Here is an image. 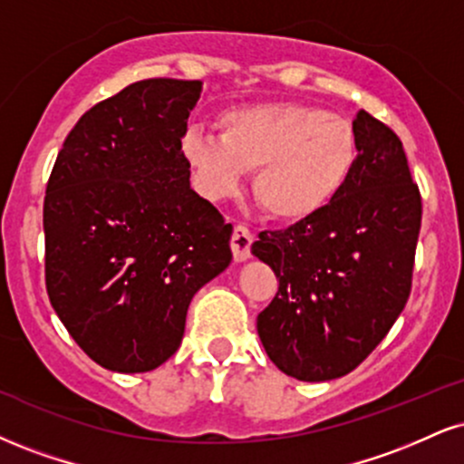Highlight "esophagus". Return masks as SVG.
Segmentation results:
<instances>
[{
  "label": "esophagus",
  "mask_w": 464,
  "mask_h": 464,
  "mask_svg": "<svg viewBox=\"0 0 464 464\" xmlns=\"http://www.w3.org/2000/svg\"><path fill=\"white\" fill-rule=\"evenodd\" d=\"M253 233L248 231L244 225H237L233 228L231 236V250H233V259L236 261H246L250 256V246H253Z\"/></svg>",
  "instance_id": "esophagus-1"
}]
</instances>
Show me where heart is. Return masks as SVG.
<instances>
[{
	"label": "heart",
	"instance_id": "1",
	"mask_svg": "<svg viewBox=\"0 0 464 464\" xmlns=\"http://www.w3.org/2000/svg\"><path fill=\"white\" fill-rule=\"evenodd\" d=\"M220 138L188 131L181 155L205 197L222 198L255 170L253 194L267 216L300 222L339 197L359 161L354 125L315 105H236L216 119Z\"/></svg>",
	"mask_w": 464,
	"mask_h": 464
}]
</instances>
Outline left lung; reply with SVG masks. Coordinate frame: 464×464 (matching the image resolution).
<instances>
[{
	"label": "left lung",
	"mask_w": 464,
	"mask_h": 464,
	"mask_svg": "<svg viewBox=\"0 0 464 464\" xmlns=\"http://www.w3.org/2000/svg\"><path fill=\"white\" fill-rule=\"evenodd\" d=\"M353 125L359 161L339 197L283 231H261L253 244L278 278L256 333L278 370L304 382L359 367L411 295L420 188L393 130L365 110Z\"/></svg>",
	"instance_id": "1"
}]
</instances>
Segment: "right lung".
I'll return each instance as SVG.
<instances>
[{
  "instance_id": "obj_1",
  "label": "right lung",
  "mask_w": 464,
  "mask_h": 464,
  "mask_svg": "<svg viewBox=\"0 0 464 464\" xmlns=\"http://www.w3.org/2000/svg\"><path fill=\"white\" fill-rule=\"evenodd\" d=\"M198 80L122 88L77 121L43 205L44 285L94 362L150 372L177 353L189 300L231 264L233 227L181 155Z\"/></svg>"
}]
</instances>
